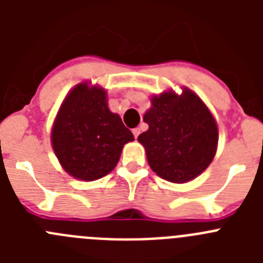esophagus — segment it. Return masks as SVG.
<instances>
[{"mask_svg": "<svg viewBox=\"0 0 263 263\" xmlns=\"http://www.w3.org/2000/svg\"><path fill=\"white\" fill-rule=\"evenodd\" d=\"M133 134H134V137H136V138H138V136L141 134V129H139V127H136V129H133Z\"/></svg>", "mask_w": 263, "mask_h": 263, "instance_id": "1", "label": "esophagus"}]
</instances>
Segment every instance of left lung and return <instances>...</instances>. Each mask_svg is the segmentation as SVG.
<instances>
[{
    "label": "left lung",
    "instance_id": "1",
    "mask_svg": "<svg viewBox=\"0 0 263 263\" xmlns=\"http://www.w3.org/2000/svg\"><path fill=\"white\" fill-rule=\"evenodd\" d=\"M143 121L148 130L139 134L154 173L173 183L200 175L216 154L218 132L215 118L194 92L178 96L164 92L153 97Z\"/></svg>",
    "mask_w": 263,
    "mask_h": 263
}]
</instances>
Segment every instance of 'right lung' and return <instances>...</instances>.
Instances as JSON below:
<instances>
[{
    "label": "right lung",
    "instance_id": "1",
    "mask_svg": "<svg viewBox=\"0 0 263 263\" xmlns=\"http://www.w3.org/2000/svg\"><path fill=\"white\" fill-rule=\"evenodd\" d=\"M51 139L63 168L92 182L115 168L124 145L134 137L120 116L109 110L105 90L83 83L60 106Z\"/></svg>",
    "mask_w": 263,
    "mask_h": 263
}]
</instances>
